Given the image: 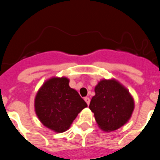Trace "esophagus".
Instances as JSON below:
<instances>
[{"instance_id":"1","label":"esophagus","mask_w":160,"mask_h":160,"mask_svg":"<svg viewBox=\"0 0 160 160\" xmlns=\"http://www.w3.org/2000/svg\"><path fill=\"white\" fill-rule=\"evenodd\" d=\"M84 100H85V101H86V102H87V105L89 106V104H90V98H89L88 97H86V98H84Z\"/></svg>"}]
</instances>
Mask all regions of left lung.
I'll list each match as a JSON object with an SVG mask.
<instances>
[{
    "instance_id": "left-lung-1",
    "label": "left lung",
    "mask_w": 160,
    "mask_h": 160,
    "mask_svg": "<svg viewBox=\"0 0 160 160\" xmlns=\"http://www.w3.org/2000/svg\"><path fill=\"white\" fill-rule=\"evenodd\" d=\"M89 108L98 128L107 132L122 128L131 118L135 101L129 90L116 79H102L94 88Z\"/></svg>"
}]
</instances>
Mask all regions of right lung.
<instances>
[{"instance_id": "add662e5", "label": "right lung", "mask_w": 160, "mask_h": 160, "mask_svg": "<svg viewBox=\"0 0 160 160\" xmlns=\"http://www.w3.org/2000/svg\"><path fill=\"white\" fill-rule=\"evenodd\" d=\"M69 82L66 77H52L42 84L35 96L34 109L38 119L56 133L67 131L78 114L87 107Z\"/></svg>"}]
</instances>
